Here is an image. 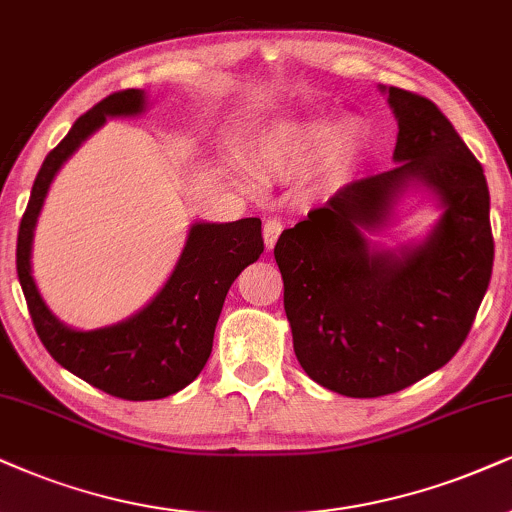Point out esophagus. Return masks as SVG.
Returning a JSON list of instances; mask_svg holds the SVG:
<instances>
[{
  "mask_svg": "<svg viewBox=\"0 0 512 512\" xmlns=\"http://www.w3.org/2000/svg\"><path fill=\"white\" fill-rule=\"evenodd\" d=\"M282 235V223L277 218H270L266 220V225H263V242H266V249H273L277 237Z\"/></svg>",
  "mask_w": 512,
  "mask_h": 512,
  "instance_id": "34e87169",
  "label": "esophagus"
}]
</instances>
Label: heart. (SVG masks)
Listing matches in <instances>:
<instances>
[{"label": "heart", "mask_w": 512, "mask_h": 512, "mask_svg": "<svg viewBox=\"0 0 512 512\" xmlns=\"http://www.w3.org/2000/svg\"><path fill=\"white\" fill-rule=\"evenodd\" d=\"M365 125L358 118H344L339 111L313 109L285 116L258 137V161L268 175L294 180L327 156L332 170L344 168L361 154ZM244 173V168H237Z\"/></svg>", "instance_id": "b5f03b06"}]
</instances>
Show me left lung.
I'll list each match as a JSON object with an SVG mask.
<instances>
[{
	"label": "left lung",
	"instance_id": "left-lung-1",
	"mask_svg": "<svg viewBox=\"0 0 512 512\" xmlns=\"http://www.w3.org/2000/svg\"><path fill=\"white\" fill-rule=\"evenodd\" d=\"M399 123L396 168L339 189L275 244L301 368L351 399L394 394L439 370L468 337L494 266L484 170L430 99L384 87ZM410 191L442 216L425 240L382 250L364 237Z\"/></svg>",
	"mask_w": 512,
	"mask_h": 512
}]
</instances>
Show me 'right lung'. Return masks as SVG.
<instances>
[{
	"instance_id": "1",
	"label": "right lung",
	"mask_w": 512,
	"mask_h": 512,
	"mask_svg": "<svg viewBox=\"0 0 512 512\" xmlns=\"http://www.w3.org/2000/svg\"><path fill=\"white\" fill-rule=\"evenodd\" d=\"M147 92H113L80 116L49 151L37 173L16 244L18 282L44 349L92 387L128 401L166 399L197 380L213 349V332L227 289L263 254L261 218L235 223H192L173 273L147 306L97 330H75L49 311L33 277V239L49 187L80 144L106 118H135L147 111Z\"/></svg>"
}]
</instances>
